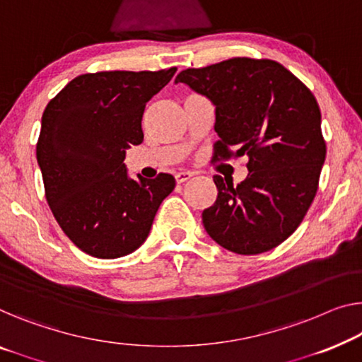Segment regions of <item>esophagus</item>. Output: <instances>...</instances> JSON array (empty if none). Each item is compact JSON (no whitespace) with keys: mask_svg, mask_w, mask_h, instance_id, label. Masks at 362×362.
Masks as SVG:
<instances>
[{"mask_svg":"<svg viewBox=\"0 0 362 362\" xmlns=\"http://www.w3.org/2000/svg\"><path fill=\"white\" fill-rule=\"evenodd\" d=\"M192 177H193L192 172H177V174H175V182L177 183H183V182L190 180Z\"/></svg>","mask_w":362,"mask_h":362,"instance_id":"esophagus-1","label":"esophagus"}]
</instances>
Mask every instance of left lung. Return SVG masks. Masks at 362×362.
<instances>
[{"instance_id":"obj_1","label":"left lung","mask_w":362,"mask_h":362,"mask_svg":"<svg viewBox=\"0 0 362 362\" xmlns=\"http://www.w3.org/2000/svg\"><path fill=\"white\" fill-rule=\"evenodd\" d=\"M179 83L214 105V159L249 156V174L235 187L213 177L218 198L202 214L208 235L240 255L274 249L298 229L325 163L314 94L283 64L252 58L188 68Z\"/></svg>"}]
</instances>
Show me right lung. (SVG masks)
Instances as JSON below:
<instances>
[{
	"label": "right lung",
	"mask_w": 362,
	"mask_h": 362,
	"mask_svg": "<svg viewBox=\"0 0 362 362\" xmlns=\"http://www.w3.org/2000/svg\"><path fill=\"white\" fill-rule=\"evenodd\" d=\"M177 68L81 74L48 102L37 163L45 197L69 240L95 258L125 257L148 239L175 179H132L129 144L143 143L144 107Z\"/></svg>",
	"instance_id": "add662e5"
}]
</instances>
